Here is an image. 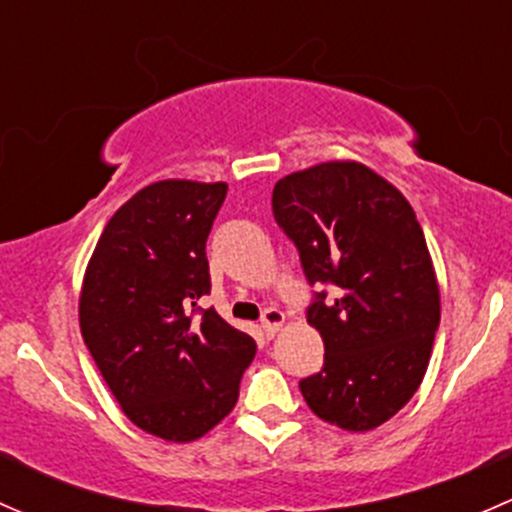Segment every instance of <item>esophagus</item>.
Segmentation results:
<instances>
[{"label": "esophagus", "mask_w": 512, "mask_h": 512, "mask_svg": "<svg viewBox=\"0 0 512 512\" xmlns=\"http://www.w3.org/2000/svg\"><path fill=\"white\" fill-rule=\"evenodd\" d=\"M285 324V314L280 312V309H267L265 317H262V332L267 334V337H275L277 332H280V327Z\"/></svg>", "instance_id": "obj_1"}]
</instances>
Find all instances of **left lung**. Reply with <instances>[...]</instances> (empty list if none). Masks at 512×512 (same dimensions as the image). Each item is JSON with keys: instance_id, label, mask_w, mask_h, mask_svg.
Returning a JSON list of instances; mask_svg holds the SVG:
<instances>
[{"instance_id": "obj_1", "label": "left lung", "mask_w": 512, "mask_h": 512, "mask_svg": "<svg viewBox=\"0 0 512 512\" xmlns=\"http://www.w3.org/2000/svg\"><path fill=\"white\" fill-rule=\"evenodd\" d=\"M277 225L297 245L319 292L307 322L322 334L324 366L299 381L322 421L371 431L399 414L431 359L441 292L414 208L356 160L289 173L272 190Z\"/></svg>"}]
</instances>
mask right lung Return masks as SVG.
Listing matches in <instances>:
<instances>
[{"mask_svg": "<svg viewBox=\"0 0 512 512\" xmlns=\"http://www.w3.org/2000/svg\"><path fill=\"white\" fill-rule=\"evenodd\" d=\"M227 183L158 180L103 227L86 267L79 324L103 381L138 428L170 443L205 436L235 409L255 339L215 309L205 240Z\"/></svg>", "mask_w": 512, "mask_h": 512, "instance_id": "obj_1", "label": "right lung"}]
</instances>
